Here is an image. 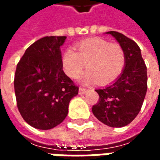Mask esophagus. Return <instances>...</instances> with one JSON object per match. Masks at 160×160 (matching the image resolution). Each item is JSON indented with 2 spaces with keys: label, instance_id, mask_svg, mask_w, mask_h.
<instances>
[{
  "label": "esophagus",
  "instance_id": "34e87169",
  "mask_svg": "<svg viewBox=\"0 0 160 160\" xmlns=\"http://www.w3.org/2000/svg\"><path fill=\"white\" fill-rule=\"evenodd\" d=\"M87 90L86 88H82V87H80V89H79V93L80 94H86L87 93Z\"/></svg>",
  "mask_w": 160,
  "mask_h": 160
}]
</instances>
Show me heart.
Wrapping results in <instances>:
<instances>
[{
	"instance_id": "obj_1",
	"label": "heart",
	"mask_w": 160,
	"mask_h": 160,
	"mask_svg": "<svg viewBox=\"0 0 160 160\" xmlns=\"http://www.w3.org/2000/svg\"><path fill=\"white\" fill-rule=\"evenodd\" d=\"M76 51L68 49L62 56L65 73L76 78L87 64V71L80 77L85 85L97 82L109 84L119 77L125 66V53L117 43H111L102 38H94L79 43Z\"/></svg>"
}]
</instances>
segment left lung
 I'll return each mask as SVG.
<instances>
[{"mask_svg":"<svg viewBox=\"0 0 160 160\" xmlns=\"http://www.w3.org/2000/svg\"><path fill=\"white\" fill-rule=\"evenodd\" d=\"M125 53V66L119 77L109 86L97 89L99 101L92 106L96 118L109 127L129 124L141 111L148 89L147 67L136 42L118 32H108Z\"/></svg>","mask_w":160,"mask_h":160,"instance_id":"left-lung-1","label":"left lung"}]
</instances>
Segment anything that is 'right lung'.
Here are the masks:
<instances>
[{
  "instance_id": "1",
  "label": "right lung",
  "mask_w": 160,
  "mask_h": 160,
  "mask_svg": "<svg viewBox=\"0 0 160 160\" xmlns=\"http://www.w3.org/2000/svg\"><path fill=\"white\" fill-rule=\"evenodd\" d=\"M66 37H44L27 48L17 65V106L32 127L47 130L62 122L79 87L63 72L61 47Z\"/></svg>"
}]
</instances>
